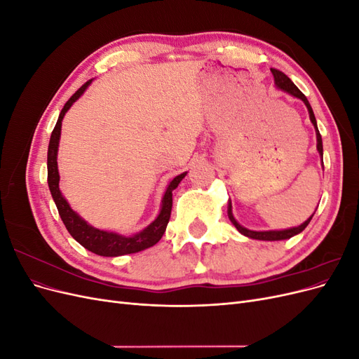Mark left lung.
<instances>
[{"instance_id":"1","label":"left lung","mask_w":359,"mask_h":359,"mask_svg":"<svg viewBox=\"0 0 359 359\" xmlns=\"http://www.w3.org/2000/svg\"><path fill=\"white\" fill-rule=\"evenodd\" d=\"M271 73H273V76H274V83H276V86H277L278 90L285 91V93H287V94H290V95H293V97H297V99L302 100L304 104L307 106L310 121H311V124L314 126V130H316V142H318L316 148H318V153H319V156H320V158H322V165H323L322 136H320V133H319L316 118H314V114H313L311 106H310V103H309V100H307V97L304 95V94L298 90V86H297L295 83H293L285 73H281L280 70H276V69H271ZM314 212H316V211H314ZM313 215H314V214H311V215L309 217V219H307L306 222H304L302 224H299V226H297V227H289V229H283V231H250V229H247V227L241 226L240 223H238V222L235 220V217H233V214H232V202H231V199H229V202H227V217H229V220H231L232 224L236 227L238 232L243 233L244 236L252 238V240H260V241H281V240H289V238L295 236V235L301 233L304 229H306V227H307L309 223H310V220L313 219Z\"/></svg>"}]
</instances>
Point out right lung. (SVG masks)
<instances>
[{"mask_svg":"<svg viewBox=\"0 0 359 359\" xmlns=\"http://www.w3.org/2000/svg\"><path fill=\"white\" fill-rule=\"evenodd\" d=\"M93 79H90L86 83H83L81 88L76 91L69 102L64 104V107L60 112L58 121L55 124V128L50 135L49 140V148H48V184L49 190L55 202L61 220L64 226L67 227L69 233L78 241L82 247H85L90 252L106 256V257H116V256H124V255H132L142 252L145 248H149L156 245L160 240L163 233L166 231V226L170 219V211H172V191L178 187V184L182 181V178L187 175V172H182L181 175L173 178L169 186L163 194L160 212L156 217L153 223H149L145 229L140 232H136L133 235H121L118 232L111 231H103L97 229V227L91 226L88 222H85L82 217L72 210L67 199L62 196L60 190V173H58V147H60V137H61V126H62V118L67 114V111L72 107V104L79 99V97L86 91V88L91 85Z\"/></svg>","mask_w":359,"mask_h":359,"instance_id":"add662e5","label":"right lung"}]
</instances>
